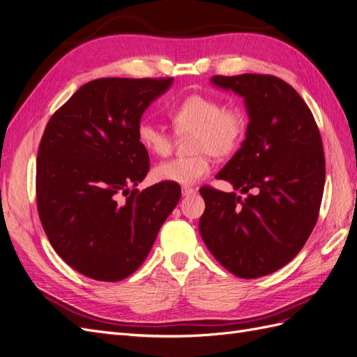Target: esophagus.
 <instances>
[{"instance_id":"obj_1","label":"esophagus","mask_w":357,"mask_h":357,"mask_svg":"<svg viewBox=\"0 0 357 357\" xmlns=\"http://www.w3.org/2000/svg\"><path fill=\"white\" fill-rule=\"evenodd\" d=\"M197 190L195 189H192V188H188V186H185V188H181V195L183 197H189V195H193V193H195Z\"/></svg>"}]
</instances>
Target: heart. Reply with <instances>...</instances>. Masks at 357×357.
Segmentation results:
<instances>
[{
    "label": "heart",
    "mask_w": 357,
    "mask_h": 357,
    "mask_svg": "<svg viewBox=\"0 0 357 357\" xmlns=\"http://www.w3.org/2000/svg\"><path fill=\"white\" fill-rule=\"evenodd\" d=\"M171 122L176 132L190 135V150L186 158H172L153 168L158 181L176 185H195L211 169V155L223 158L234 153L245 134V117L236 107H223L211 96L192 95L172 109ZM137 139L155 156H165L172 149V137L164 128L143 119L137 125Z\"/></svg>",
    "instance_id": "b5f03b06"
}]
</instances>
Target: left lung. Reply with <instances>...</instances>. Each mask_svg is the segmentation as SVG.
Wrapping results in <instances>:
<instances>
[{
    "mask_svg": "<svg viewBox=\"0 0 357 357\" xmlns=\"http://www.w3.org/2000/svg\"><path fill=\"white\" fill-rule=\"evenodd\" d=\"M210 83L241 96L248 125L241 147L215 176L241 195L202 188L199 234L234 275L264 277L299 253L317 222L321 138L304 100L274 75H214Z\"/></svg>",
    "mask_w": 357,
    "mask_h": 357,
    "instance_id": "obj_1",
    "label": "left lung"
}]
</instances>
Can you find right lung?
Instances as JSON below:
<instances>
[{
    "label": "right lung",
    "mask_w": 357,
    "mask_h": 357,
    "mask_svg": "<svg viewBox=\"0 0 357 357\" xmlns=\"http://www.w3.org/2000/svg\"><path fill=\"white\" fill-rule=\"evenodd\" d=\"M172 82L92 80L45 129L37 158L38 215L55 252L86 277L121 282L137 271L180 199L176 183L131 190L149 171L137 125Z\"/></svg>",
    "instance_id": "add662e5"
}]
</instances>
